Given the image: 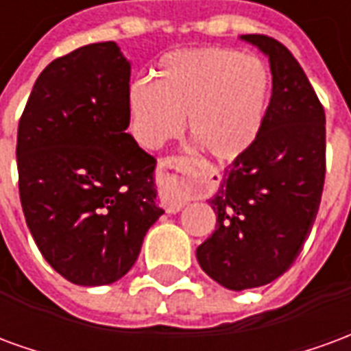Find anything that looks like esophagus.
I'll use <instances>...</instances> for the list:
<instances>
[{"mask_svg":"<svg viewBox=\"0 0 351 351\" xmlns=\"http://www.w3.org/2000/svg\"><path fill=\"white\" fill-rule=\"evenodd\" d=\"M195 167V161L186 156H169L160 161L158 182H160L161 206L167 213H178L186 203V193L182 190V180Z\"/></svg>","mask_w":351,"mask_h":351,"instance_id":"obj_1","label":"esophagus"}]
</instances>
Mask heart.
I'll use <instances>...</instances> for the list:
<instances>
[{
    "label": "heart",
    "mask_w": 351,
    "mask_h": 351,
    "mask_svg": "<svg viewBox=\"0 0 351 351\" xmlns=\"http://www.w3.org/2000/svg\"><path fill=\"white\" fill-rule=\"evenodd\" d=\"M269 90L258 58L229 49L176 50L160 60L154 84H131V131L146 148H160L180 135L188 116L191 137L216 160L233 161L258 141Z\"/></svg>",
    "instance_id": "obj_1"
}]
</instances>
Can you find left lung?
<instances>
[{"label":"left lung","mask_w":351,"mask_h":351,"mask_svg":"<svg viewBox=\"0 0 351 351\" xmlns=\"http://www.w3.org/2000/svg\"><path fill=\"white\" fill-rule=\"evenodd\" d=\"M241 39L269 56L272 95L258 141L208 199L216 231L197 248L201 269L235 291L265 286L293 265L325 180V110L302 67L272 37Z\"/></svg>","instance_id":"left-lung-1"}]
</instances>
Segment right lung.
I'll return each mask as SVG.
<instances>
[{
  "mask_svg": "<svg viewBox=\"0 0 351 351\" xmlns=\"http://www.w3.org/2000/svg\"><path fill=\"white\" fill-rule=\"evenodd\" d=\"M130 62L114 41L50 62L16 137L26 223L50 267L79 286L120 280L137 261L156 205V158L125 133Z\"/></svg>",
  "mask_w": 351,
  "mask_h": 351,
  "instance_id": "1",
  "label": "right lung"
}]
</instances>
